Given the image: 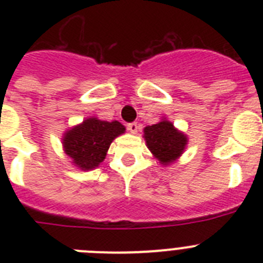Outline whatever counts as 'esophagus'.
Returning a JSON list of instances; mask_svg holds the SVG:
<instances>
[{
    "label": "esophagus",
    "instance_id": "1",
    "mask_svg": "<svg viewBox=\"0 0 263 263\" xmlns=\"http://www.w3.org/2000/svg\"><path fill=\"white\" fill-rule=\"evenodd\" d=\"M138 124H137V122H132V124H129L127 125V130H129L130 133L132 134H136L137 132H138Z\"/></svg>",
    "mask_w": 263,
    "mask_h": 263
}]
</instances>
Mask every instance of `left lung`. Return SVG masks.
Instances as JSON below:
<instances>
[{
  "label": "left lung",
  "instance_id": "8db88e82",
  "mask_svg": "<svg viewBox=\"0 0 263 263\" xmlns=\"http://www.w3.org/2000/svg\"><path fill=\"white\" fill-rule=\"evenodd\" d=\"M146 146L162 166H170L182 157L187 147V134L174 126L163 117L159 122L143 129Z\"/></svg>",
  "mask_w": 263,
  "mask_h": 263
}]
</instances>
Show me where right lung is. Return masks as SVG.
I'll return each instance as SVG.
<instances>
[{
	"mask_svg": "<svg viewBox=\"0 0 263 263\" xmlns=\"http://www.w3.org/2000/svg\"><path fill=\"white\" fill-rule=\"evenodd\" d=\"M125 130L118 121L108 122L97 117H88L63 134V150L73 166L90 171L105 159L110 143L124 134Z\"/></svg>",
	"mask_w": 263,
	"mask_h": 263,
	"instance_id": "1",
	"label": "right lung"
}]
</instances>
